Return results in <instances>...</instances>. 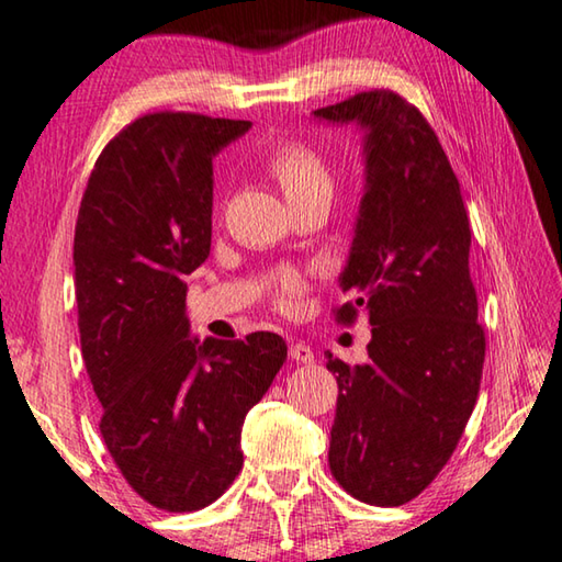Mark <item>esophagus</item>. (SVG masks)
Returning <instances> with one entry per match:
<instances>
[{"mask_svg":"<svg viewBox=\"0 0 562 562\" xmlns=\"http://www.w3.org/2000/svg\"><path fill=\"white\" fill-rule=\"evenodd\" d=\"M289 357L291 361H296V364H311V361H314V351H311L306 341H291Z\"/></svg>","mask_w":562,"mask_h":562,"instance_id":"obj_1","label":"esophagus"}]
</instances>
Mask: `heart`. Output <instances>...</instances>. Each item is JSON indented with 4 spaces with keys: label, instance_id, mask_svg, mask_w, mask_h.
I'll return each mask as SVG.
<instances>
[{
    "label": "heart",
    "instance_id": "heart-1",
    "mask_svg": "<svg viewBox=\"0 0 562 562\" xmlns=\"http://www.w3.org/2000/svg\"><path fill=\"white\" fill-rule=\"evenodd\" d=\"M271 176L281 186L286 201L301 198L314 191H331V178L326 172L318 155L306 145H286L271 158ZM301 291V279L296 273H283L279 281L281 306H291L296 293Z\"/></svg>",
    "mask_w": 562,
    "mask_h": 562
}]
</instances>
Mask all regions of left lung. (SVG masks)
Segmentation results:
<instances>
[{
  "label": "left lung",
  "mask_w": 562,
  "mask_h": 562,
  "mask_svg": "<svg viewBox=\"0 0 562 562\" xmlns=\"http://www.w3.org/2000/svg\"><path fill=\"white\" fill-rule=\"evenodd\" d=\"M357 125L364 193L353 221L339 308L371 324L369 359L349 367L326 351L339 400L329 468L361 503L396 507L445 468L474 409L485 361L470 279V218L435 131L390 90L359 92L311 112Z\"/></svg>",
  "instance_id": "1"
}]
</instances>
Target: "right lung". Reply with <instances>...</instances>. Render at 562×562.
Here are the masks:
<instances>
[{
  "mask_svg": "<svg viewBox=\"0 0 562 562\" xmlns=\"http://www.w3.org/2000/svg\"><path fill=\"white\" fill-rule=\"evenodd\" d=\"M248 131L193 112L137 117L100 153L77 213V326L100 435L168 513L201 510L236 480L246 414L286 361L279 334L198 339L186 314V276L211 254L213 158Z\"/></svg>",
  "mask_w": 562,
  "mask_h": 562,
  "instance_id": "obj_1",
  "label": "right lung"
}]
</instances>
